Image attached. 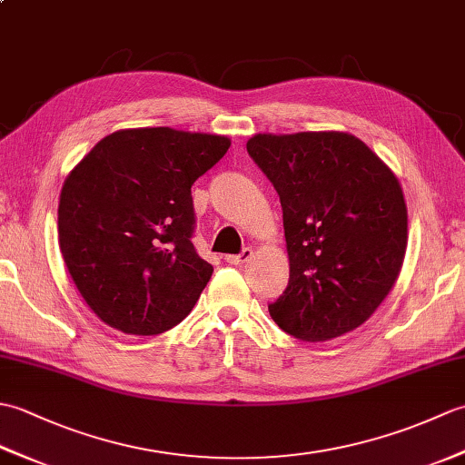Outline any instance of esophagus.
<instances>
[{"label":"esophagus","mask_w":465,"mask_h":465,"mask_svg":"<svg viewBox=\"0 0 465 465\" xmlns=\"http://www.w3.org/2000/svg\"><path fill=\"white\" fill-rule=\"evenodd\" d=\"M252 255H253L252 248H243L240 253L225 255V262L232 263V265H243V263H248L252 260Z\"/></svg>","instance_id":"esophagus-1"}]
</instances>
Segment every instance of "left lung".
I'll return each mask as SVG.
<instances>
[{"label": "left lung", "instance_id": "1", "mask_svg": "<svg viewBox=\"0 0 465 465\" xmlns=\"http://www.w3.org/2000/svg\"><path fill=\"white\" fill-rule=\"evenodd\" d=\"M248 153L280 195L290 282L270 315L305 341L358 328L396 283L408 245L398 177L343 132L258 134Z\"/></svg>", "mask_w": 465, "mask_h": 465}]
</instances>
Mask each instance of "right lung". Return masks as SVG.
<instances>
[{"label": "right lung", "mask_w": 465, "mask_h": 465, "mask_svg": "<svg viewBox=\"0 0 465 465\" xmlns=\"http://www.w3.org/2000/svg\"><path fill=\"white\" fill-rule=\"evenodd\" d=\"M227 147L223 135L124 130L104 137L67 175L57 207L59 248L102 322L155 335L192 312L213 273L192 243V185Z\"/></svg>", "instance_id": "right-lung-1"}]
</instances>
